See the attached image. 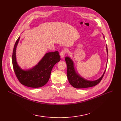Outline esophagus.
<instances>
[{"instance_id":"esophagus-1","label":"esophagus","mask_w":121,"mask_h":121,"mask_svg":"<svg viewBox=\"0 0 121 121\" xmlns=\"http://www.w3.org/2000/svg\"><path fill=\"white\" fill-rule=\"evenodd\" d=\"M66 53V51L65 50H63L61 51V52H60V56L62 58H63V57L65 56Z\"/></svg>"}]
</instances>
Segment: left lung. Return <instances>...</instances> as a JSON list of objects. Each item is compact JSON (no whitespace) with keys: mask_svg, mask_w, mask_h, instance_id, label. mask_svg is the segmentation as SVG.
Wrapping results in <instances>:
<instances>
[{"mask_svg":"<svg viewBox=\"0 0 121 121\" xmlns=\"http://www.w3.org/2000/svg\"><path fill=\"white\" fill-rule=\"evenodd\" d=\"M107 52L108 53L107 48L106 47ZM65 61L67 65V77L69 83L75 88H85L94 86L99 84L103 78L105 73L104 72L103 75L99 79L95 81H89L83 79L76 73L74 71L73 64L72 60L68 57L65 58Z\"/></svg>","mask_w":121,"mask_h":121,"instance_id":"left-lung-1","label":"left lung"}]
</instances>
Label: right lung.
Masks as SVG:
<instances>
[{"instance_id":"1","label":"right lung","mask_w":121,"mask_h":121,"mask_svg":"<svg viewBox=\"0 0 121 121\" xmlns=\"http://www.w3.org/2000/svg\"><path fill=\"white\" fill-rule=\"evenodd\" d=\"M20 38L16 42L12 55V63L16 77L20 83L27 87L39 88L47 83L52 69L57 62L60 61L58 52L46 54L38 65L28 71L22 69L17 64L16 58V49Z\"/></svg>"}]
</instances>
